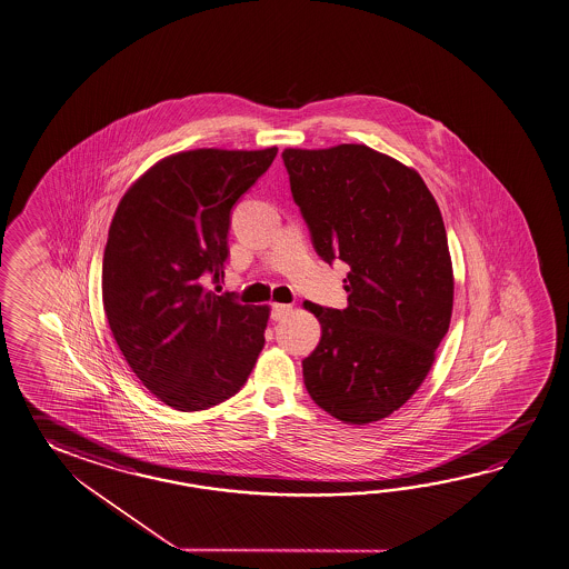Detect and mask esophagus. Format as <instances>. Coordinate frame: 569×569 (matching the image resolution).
Instances as JSON below:
<instances>
[{
    "label": "esophagus",
    "instance_id": "esophagus-1",
    "mask_svg": "<svg viewBox=\"0 0 569 569\" xmlns=\"http://www.w3.org/2000/svg\"><path fill=\"white\" fill-rule=\"evenodd\" d=\"M291 313V303H273L271 306V320H283Z\"/></svg>",
    "mask_w": 569,
    "mask_h": 569
}]
</instances>
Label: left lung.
<instances>
[{
    "instance_id": "8db88e82",
    "label": "left lung",
    "mask_w": 569,
    "mask_h": 569,
    "mask_svg": "<svg viewBox=\"0 0 569 569\" xmlns=\"http://www.w3.org/2000/svg\"><path fill=\"white\" fill-rule=\"evenodd\" d=\"M281 158L316 253L350 267L345 310L303 302L322 326L303 385L332 418L379 421L418 391L450 328L452 259L438 202L416 170L359 143Z\"/></svg>"
}]
</instances>
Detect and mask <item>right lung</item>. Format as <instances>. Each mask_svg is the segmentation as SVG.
<instances>
[{
	"instance_id": "right-lung-1",
	"label": "right lung",
	"mask_w": 569,
	"mask_h": 569,
	"mask_svg": "<svg viewBox=\"0 0 569 569\" xmlns=\"http://www.w3.org/2000/svg\"><path fill=\"white\" fill-rule=\"evenodd\" d=\"M278 156L190 150L121 198L103 256V308L131 371L166 406L200 411L243 387L266 345L267 306L217 296L234 202Z\"/></svg>"
}]
</instances>
